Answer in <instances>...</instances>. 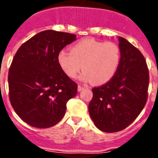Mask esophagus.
<instances>
[{
	"instance_id": "1",
	"label": "esophagus",
	"mask_w": 158,
	"mask_h": 158,
	"mask_svg": "<svg viewBox=\"0 0 158 158\" xmlns=\"http://www.w3.org/2000/svg\"><path fill=\"white\" fill-rule=\"evenodd\" d=\"M85 89V88H84V87H83V86H80V85H79V86H78V91L79 92H81L82 90H83V89Z\"/></svg>"
}]
</instances>
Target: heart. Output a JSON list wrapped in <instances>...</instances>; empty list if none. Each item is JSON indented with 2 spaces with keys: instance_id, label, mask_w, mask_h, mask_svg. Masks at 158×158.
Wrapping results in <instances>:
<instances>
[{
  "instance_id": "1",
  "label": "heart",
  "mask_w": 158,
  "mask_h": 158,
  "mask_svg": "<svg viewBox=\"0 0 158 158\" xmlns=\"http://www.w3.org/2000/svg\"><path fill=\"white\" fill-rule=\"evenodd\" d=\"M120 57L117 44L85 38L72 45L70 52L60 51L57 55V62L69 78H75L82 68L84 71L79 77L82 81H94L97 85H103L115 75Z\"/></svg>"
}]
</instances>
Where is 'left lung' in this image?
<instances>
[{
  "label": "left lung",
  "mask_w": 158,
  "mask_h": 158,
  "mask_svg": "<svg viewBox=\"0 0 158 158\" xmlns=\"http://www.w3.org/2000/svg\"><path fill=\"white\" fill-rule=\"evenodd\" d=\"M118 39L121 57L117 72L107 84L93 89L89 105L94 125L106 133L124 130L138 117L147 102L149 84L142 53L124 38Z\"/></svg>",
  "instance_id": "left-lung-1"
}]
</instances>
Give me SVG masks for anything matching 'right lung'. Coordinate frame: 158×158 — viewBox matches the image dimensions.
I'll use <instances>...</instances> for the list:
<instances>
[{
    "instance_id": "1",
    "label": "right lung",
    "mask_w": 158,
    "mask_h": 158,
    "mask_svg": "<svg viewBox=\"0 0 158 158\" xmlns=\"http://www.w3.org/2000/svg\"><path fill=\"white\" fill-rule=\"evenodd\" d=\"M76 40L71 33L45 30L21 45L9 70L10 101L28 125L40 129L56 125L78 85L60 68L57 55Z\"/></svg>"
}]
</instances>
